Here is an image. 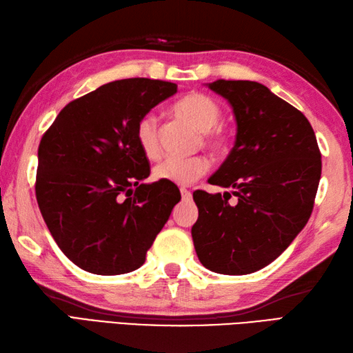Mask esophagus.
Returning a JSON list of instances; mask_svg holds the SVG:
<instances>
[{"label":"esophagus","instance_id":"esophagus-1","mask_svg":"<svg viewBox=\"0 0 353 353\" xmlns=\"http://www.w3.org/2000/svg\"><path fill=\"white\" fill-rule=\"evenodd\" d=\"M181 194H182V200H185V201H190L192 197L191 191H188L186 188H181Z\"/></svg>","mask_w":353,"mask_h":353}]
</instances>
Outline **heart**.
Returning <instances> with one entry per match:
<instances>
[{
  "mask_svg": "<svg viewBox=\"0 0 353 353\" xmlns=\"http://www.w3.org/2000/svg\"><path fill=\"white\" fill-rule=\"evenodd\" d=\"M176 114L186 119L190 124L201 132L203 142L212 150H221L226 145V133L219 125L223 117V110L212 97L201 92H192L179 100L174 106ZM137 142L139 150L147 159L154 161L161 154V132L157 118L152 114L142 117L137 124ZM209 170V161L203 156L194 157H168L156 165L153 170L154 179L161 182L186 186L200 177H203Z\"/></svg>",
  "mask_w": 353,
  "mask_h": 353,
  "instance_id": "1",
  "label": "heart"
}]
</instances>
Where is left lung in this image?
Instances as JSON below:
<instances>
[{"label": "left lung", "mask_w": 353, "mask_h": 353, "mask_svg": "<svg viewBox=\"0 0 353 353\" xmlns=\"http://www.w3.org/2000/svg\"><path fill=\"white\" fill-rule=\"evenodd\" d=\"M236 119L235 145L209 179L230 192L192 194L191 229L201 264L221 274H249L273 262L308 223L320 176L316 133L301 110L258 81L216 80Z\"/></svg>", "instance_id": "1"}]
</instances>
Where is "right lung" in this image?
Here are the masks:
<instances>
[{"mask_svg": "<svg viewBox=\"0 0 353 353\" xmlns=\"http://www.w3.org/2000/svg\"><path fill=\"white\" fill-rule=\"evenodd\" d=\"M177 92L171 81L124 79L66 104L37 150L36 199L61 250L85 272H133L145 262L181 191L142 183L150 162L137 124Z\"/></svg>", "mask_w": 353, "mask_h": 353, "instance_id": "obj_1", "label": "right lung"}]
</instances>
